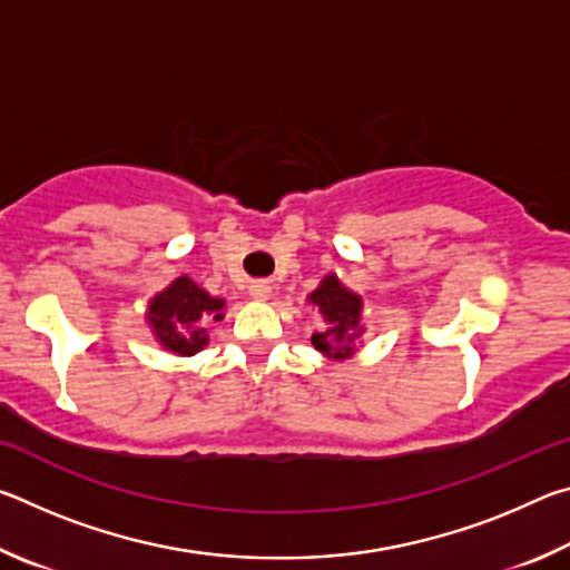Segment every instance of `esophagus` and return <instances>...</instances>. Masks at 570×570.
Returning <instances> with one entry per match:
<instances>
[{
    "instance_id": "1",
    "label": "esophagus",
    "mask_w": 570,
    "mask_h": 570,
    "mask_svg": "<svg viewBox=\"0 0 570 570\" xmlns=\"http://www.w3.org/2000/svg\"><path fill=\"white\" fill-rule=\"evenodd\" d=\"M248 292L256 298V302H266V298L272 296V286H268L266 282H256V284H250Z\"/></svg>"
}]
</instances>
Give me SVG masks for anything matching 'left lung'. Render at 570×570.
<instances>
[{
	"label": "left lung",
	"instance_id": "obj_1",
	"mask_svg": "<svg viewBox=\"0 0 570 570\" xmlns=\"http://www.w3.org/2000/svg\"><path fill=\"white\" fill-rule=\"evenodd\" d=\"M306 302L316 306L322 316V326L312 334V346L324 360L344 362L360 352L356 342L362 340V296L342 284L336 274H326L322 284L306 296Z\"/></svg>",
	"mask_w": 570,
	"mask_h": 570
}]
</instances>
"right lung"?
<instances>
[{
  "instance_id": "1",
  "label": "right lung",
  "mask_w": 570,
  "mask_h": 570,
  "mask_svg": "<svg viewBox=\"0 0 570 570\" xmlns=\"http://www.w3.org/2000/svg\"><path fill=\"white\" fill-rule=\"evenodd\" d=\"M226 316V298L210 296L188 274L148 298L146 322L160 350L193 356L208 346L206 326Z\"/></svg>"
}]
</instances>
